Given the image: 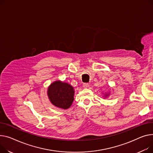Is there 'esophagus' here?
<instances>
[{"label":"esophagus","mask_w":153,"mask_h":153,"mask_svg":"<svg viewBox=\"0 0 153 153\" xmlns=\"http://www.w3.org/2000/svg\"><path fill=\"white\" fill-rule=\"evenodd\" d=\"M83 87L84 88H87V87H89V84H88V83H84L83 84Z\"/></svg>","instance_id":"esophagus-1"}]
</instances>
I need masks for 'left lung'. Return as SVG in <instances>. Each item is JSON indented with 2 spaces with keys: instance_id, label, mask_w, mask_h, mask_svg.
Wrapping results in <instances>:
<instances>
[{
  "instance_id": "left-lung-1",
  "label": "left lung",
  "mask_w": 153,
  "mask_h": 153,
  "mask_svg": "<svg viewBox=\"0 0 153 153\" xmlns=\"http://www.w3.org/2000/svg\"><path fill=\"white\" fill-rule=\"evenodd\" d=\"M106 96H107V95H106Z\"/></svg>"
}]
</instances>
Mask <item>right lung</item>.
Masks as SVG:
<instances>
[{"instance_id":"obj_1","label":"right lung","mask_w":153,"mask_h":153,"mask_svg":"<svg viewBox=\"0 0 153 153\" xmlns=\"http://www.w3.org/2000/svg\"><path fill=\"white\" fill-rule=\"evenodd\" d=\"M47 93L51 103L58 108L68 109L73 102L74 88L66 82L56 81L49 86Z\"/></svg>"}]
</instances>
